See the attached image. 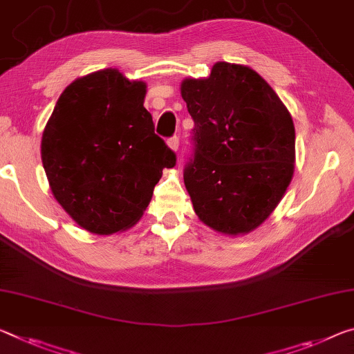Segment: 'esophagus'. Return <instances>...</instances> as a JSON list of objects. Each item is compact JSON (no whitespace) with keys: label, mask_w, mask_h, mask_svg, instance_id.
<instances>
[{"label":"esophagus","mask_w":354,"mask_h":354,"mask_svg":"<svg viewBox=\"0 0 354 354\" xmlns=\"http://www.w3.org/2000/svg\"><path fill=\"white\" fill-rule=\"evenodd\" d=\"M167 145H168V148H170L171 151H178V148H179V138L175 136V137H171V138H168V142H167Z\"/></svg>","instance_id":"esophagus-1"}]
</instances>
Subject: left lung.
<instances>
[{
	"label": "left lung",
	"instance_id": "1",
	"mask_svg": "<svg viewBox=\"0 0 354 354\" xmlns=\"http://www.w3.org/2000/svg\"><path fill=\"white\" fill-rule=\"evenodd\" d=\"M181 96L195 122V156L184 170L195 214L228 236L254 232L293 178L288 109L254 69L225 61L209 77L184 78Z\"/></svg>",
	"mask_w": 354,
	"mask_h": 354
}]
</instances>
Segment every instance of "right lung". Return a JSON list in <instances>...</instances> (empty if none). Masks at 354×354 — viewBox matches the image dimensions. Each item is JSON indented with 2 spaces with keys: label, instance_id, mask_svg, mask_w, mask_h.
Wrapping results in <instances>:
<instances>
[{
  "label": "right lung",
  "instance_id": "obj_1",
  "mask_svg": "<svg viewBox=\"0 0 354 354\" xmlns=\"http://www.w3.org/2000/svg\"><path fill=\"white\" fill-rule=\"evenodd\" d=\"M147 83L118 69L77 78L44 129L41 157L53 197L83 230L113 234L136 225L176 156L154 133Z\"/></svg>",
  "mask_w": 354,
  "mask_h": 354
}]
</instances>
